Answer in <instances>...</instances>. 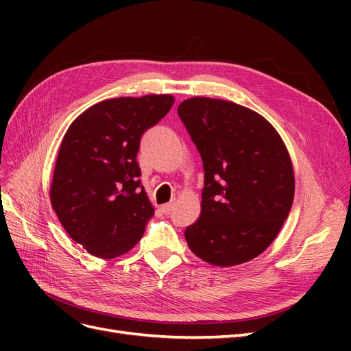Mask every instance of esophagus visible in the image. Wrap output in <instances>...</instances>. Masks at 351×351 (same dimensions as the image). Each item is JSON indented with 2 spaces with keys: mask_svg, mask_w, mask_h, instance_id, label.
Listing matches in <instances>:
<instances>
[{
  "mask_svg": "<svg viewBox=\"0 0 351 351\" xmlns=\"http://www.w3.org/2000/svg\"><path fill=\"white\" fill-rule=\"evenodd\" d=\"M173 206H174V202H169V204L161 205V210L164 212V214H169V212L173 210Z\"/></svg>",
  "mask_w": 351,
  "mask_h": 351,
  "instance_id": "obj_1",
  "label": "esophagus"
}]
</instances>
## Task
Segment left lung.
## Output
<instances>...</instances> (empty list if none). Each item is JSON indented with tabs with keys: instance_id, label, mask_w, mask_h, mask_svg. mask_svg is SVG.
<instances>
[{
	"instance_id": "1",
	"label": "left lung",
	"mask_w": 351,
	"mask_h": 351,
	"mask_svg": "<svg viewBox=\"0 0 351 351\" xmlns=\"http://www.w3.org/2000/svg\"><path fill=\"white\" fill-rule=\"evenodd\" d=\"M204 161L202 210L184 237L197 258L234 267L278 236L294 199L289 151L272 124L239 104L195 97L177 110Z\"/></svg>"
}]
</instances>
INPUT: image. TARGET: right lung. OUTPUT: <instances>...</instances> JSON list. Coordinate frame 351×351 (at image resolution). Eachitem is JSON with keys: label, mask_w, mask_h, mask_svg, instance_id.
Listing matches in <instances>:
<instances>
[{"label": "right lung", "mask_w": 351, "mask_h": 351, "mask_svg": "<svg viewBox=\"0 0 351 351\" xmlns=\"http://www.w3.org/2000/svg\"><path fill=\"white\" fill-rule=\"evenodd\" d=\"M171 95L114 98L82 112L60 146L49 190L67 234L114 259L136 246L154 217L136 161L142 134L171 110Z\"/></svg>", "instance_id": "obj_1"}]
</instances>
